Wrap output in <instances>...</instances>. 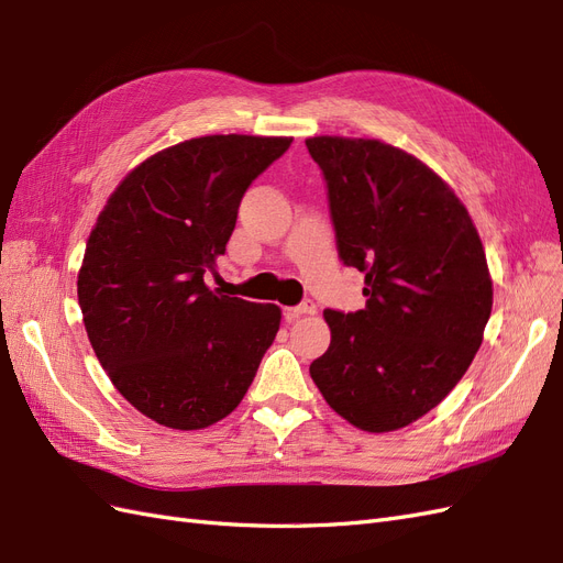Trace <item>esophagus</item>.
<instances>
[{
	"label": "esophagus",
	"instance_id": "1",
	"mask_svg": "<svg viewBox=\"0 0 563 563\" xmlns=\"http://www.w3.org/2000/svg\"><path fill=\"white\" fill-rule=\"evenodd\" d=\"M309 313H316V303H313L311 299L297 303V307L285 309V320H287V323H295L297 318H301V316H309Z\"/></svg>",
	"mask_w": 563,
	"mask_h": 563
}]
</instances>
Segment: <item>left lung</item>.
<instances>
[{
    "instance_id": "8db88e82",
    "label": "left lung",
    "mask_w": 563,
    "mask_h": 563,
    "mask_svg": "<svg viewBox=\"0 0 563 563\" xmlns=\"http://www.w3.org/2000/svg\"><path fill=\"white\" fill-rule=\"evenodd\" d=\"M328 186L336 252L365 273V309H325L332 340L309 373L363 431L420 420L484 340L493 283L474 223L420 159L375 139H307Z\"/></svg>"
}]
</instances>
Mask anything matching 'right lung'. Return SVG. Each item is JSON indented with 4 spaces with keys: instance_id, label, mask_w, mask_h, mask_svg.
Instances as JSON below:
<instances>
[{
    "instance_id": "obj_1",
    "label": "right lung",
    "mask_w": 563,
    "mask_h": 563,
    "mask_svg": "<svg viewBox=\"0 0 563 563\" xmlns=\"http://www.w3.org/2000/svg\"><path fill=\"white\" fill-rule=\"evenodd\" d=\"M285 136H200L124 176L89 235L77 299L115 389L157 424L205 429L238 408L280 328L276 303L207 287L245 190Z\"/></svg>"
}]
</instances>
